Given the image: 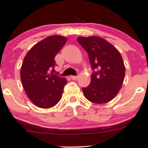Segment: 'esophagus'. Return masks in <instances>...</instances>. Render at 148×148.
I'll list each match as a JSON object with an SVG mask.
<instances>
[{"mask_svg":"<svg viewBox=\"0 0 148 148\" xmlns=\"http://www.w3.org/2000/svg\"><path fill=\"white\" fill-rule=\"evenodd\" d=\"M70 78L73 80H76L77 79V76H71V77H70Z\"/></svg>","mask_w":148,"mask_h":148,"instance_id":"obj_1","label":"esophagus"}]
</instances>
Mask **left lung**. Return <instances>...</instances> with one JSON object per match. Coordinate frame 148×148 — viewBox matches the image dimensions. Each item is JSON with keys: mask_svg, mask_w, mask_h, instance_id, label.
Masks as SVG:
<instances>
[{"mask_svg": "<svg viewBox=\"0 0 148 148\" xmlns=\"http://www.w3.org/2000/svg\"><path fill=\"white\" fill-rule=\"evenodd\" d=\"M79 44L89 55L92 70L91 83L82 88L85 97L96 104L111 101L120 92L125 66L119 51L101 37H78Z\"/></svg>", "mask_w": 148, "mask_h": 148, "instance_id": "8db88e82", "label": "left lung"}]
</instances>
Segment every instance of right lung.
<instances>
[{"label":"right lung","instance_id":"obj_1","mask_svg":"<svg viewBox=\"0 0 148 148\" xmlns=\"http://www.w3.org/2000/svg\"><path fill=\"white\" fill-rule=\"evenodd\" d=\"M62 36H50L35 44L23 59L21 79L25 92L36 107L48 109L59 102L67 83L64 77L53 74L54 57L66 42Z\"/></svg>","mask_w":148,"mask_h":148}]
</instances>
